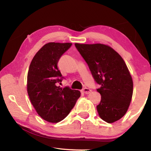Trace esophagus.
I'll return each mask as SVG.
<instances>
[{"label":"esophagus","instance_id":"34e87169","mask_svg":"<svg viewBox=\"0 0 151 151\" xmlns=\"http://www.w3.org/2000/svg\"><path fill=\"white\" fill-rule=\"evenodd\" d=\"M83 91V93L87 94L91 93V90L90 88H84L83 89V91Z\"/></svg>","mask_w":151,"mask_h":151}]
</instances>
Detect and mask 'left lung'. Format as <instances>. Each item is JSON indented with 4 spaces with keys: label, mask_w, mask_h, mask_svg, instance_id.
<instances>
[{
    "label": "left lung",
    "mask_w": 151,
    "mask_h": 151,
    "mask_svg": "<svg viewBox=\"0 0 151 151\" xmlns=\"http://www.w3.org/2000/svg\"><path fill=\"white\" fill-rule=\"evenodd\" d=\"M75 45L100 85L96 89L101 95V103L96 106L99 116L108 123L119 121L126 114L133 92V82L124 60L108 45Z\"/></svg>",
    "instance_id": "left-lung-1"
}]
</instances>
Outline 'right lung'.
I'll use <instances>...</instances> for the list:
<instances>
[{"instance_id": "1", "label": "right lung", "mask_w": 151, "mask_h": 151, "mask_svg": "<svg viewBox=\"0 0 151 151\" xmlns=\"http://www.w3.org/2000/svg\"><path fill=\"white\" fill-rule=\"evenodd\" d=\"M72 43L48 42L33 57L27 75V92L39 115L49 122H58L69 114L81 92L61 88L63 77L57 64Z\"/></svg>"}]
</instances>
